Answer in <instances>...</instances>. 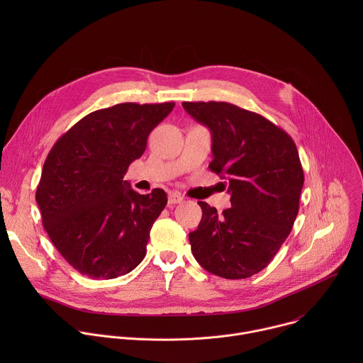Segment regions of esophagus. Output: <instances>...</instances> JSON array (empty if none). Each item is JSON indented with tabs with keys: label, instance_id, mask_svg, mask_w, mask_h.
Returning a JSON list of instances; mask_svg holds the SVG:
<instances>
[{
	"label": "esophagus",
	"instance_id": "obj_1",
	"mask_svg": "<svg viewBox=\"0 0 363 363\" xmlns=\"http://www.w3.org/2000/svg\"><path fill=\"white\" fill-rule=\"evenodd\" d=\"M184 201V198L181 196V194L178 192H169L168 194V203L174 205V203H181Z\"/></svg>",
	"mask_w": 363,
	"mask_h": 363
}]
</instances>
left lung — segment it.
Returning a JSON list of instances; mask_svg holds the SVG:
<instances>
[{
    "instance_id": "obj_1",
    "label": "left lung",
    "mask_w": 363,
    "mask_h": 363,
    "mask_svg": "<svg viewBox=\"0 0 363 363\" xmlns=\"http://www.w3.org/2000/svg\"><path fill=\"white\" fill-rule=\"evenodd\" d=\"M211 132L210 169L228 182L231 208L199 201L189 233L195 260L216 276L247 279L266 269L290 234L304 182L293 139L264 116L227 101H184Z\"/></svg>"
}]
</instances>
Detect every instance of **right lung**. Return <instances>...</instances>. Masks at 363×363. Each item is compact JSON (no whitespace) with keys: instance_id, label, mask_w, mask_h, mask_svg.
Instances as JSON below:
<instances>
[{"instance_id":"right-lung-1","label":"right lung","mask_w":363,"mask_h":363,"mask_svg":"<svg viewBox=\"0 0 363 363\" xmlns=\"http://www.w3.org/2000/svg\"><path fill=\"white\" fill-rule=\"evenodd\" d=\"M174 106L119 103L91 112L48 152L35 201L51 242L80 274L116 279L143 260L168 198L160 188L140 195L123 177Z\"/></svg>"}]
</instances>
